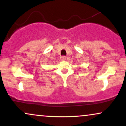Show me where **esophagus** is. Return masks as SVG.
<instances>
[{"instance_id": "esophagus-1", "label": "esophagus", "mask_w": 126, "mask_h": 126, "mask_svg": "<svg viewBox=\"0 0 126 126\" xmlns=\"http://www.w3.org/2000/svg\"><path fill=\"white\" fill-rule=\"evenodd\" d=\"M60 59H61V60L62 61H64L65 60H66V56H62L61 57H60Z\"/></svg>"}]
</instances>
